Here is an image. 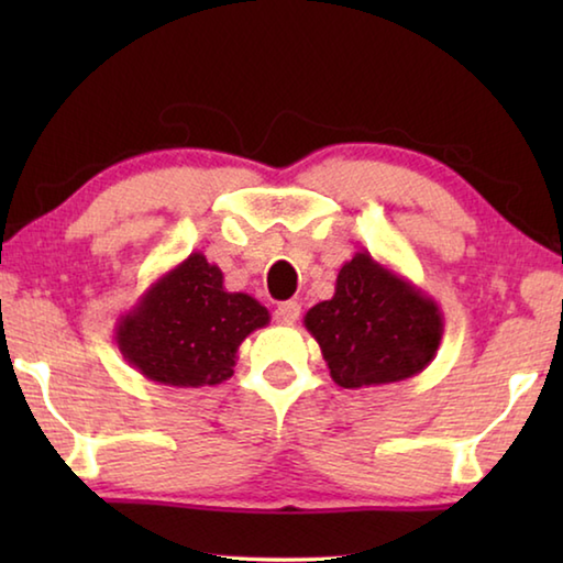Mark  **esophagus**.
<instances>
[{"label":"esophagus","instance_id":"obj_1","mask_svg":"<svg viewBox=\"0 0 563 563\" xmlns=\"http://www.w3.org/2000/svg\"><path fill=\"white\" fill-rule=\"evenodd\" d=\"M298 318H300V305L298 302L288 300V302H280L278 308H275V322H278V325H295Z\"/></svg>","mask_w":563,"mask_h":563}]
</instances>
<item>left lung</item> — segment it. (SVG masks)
Here are the masks:
<instances>
[{"mask_svg":"<svg viewBox=\"0 0 563 563\" xmlns=\"http://www.w3.org/2000/svg\"><path fill=\"white\" fill-rule=\"evenodd\" d=\"M302 322L318 340L330 377L345 389L419 375L444 332L434 298L365 251L342 265L335 295L305 312Z\"/></svg>","mask_w":563,"mask_h":563,"instance_id":"1","label":"left lung"}]
</instances>
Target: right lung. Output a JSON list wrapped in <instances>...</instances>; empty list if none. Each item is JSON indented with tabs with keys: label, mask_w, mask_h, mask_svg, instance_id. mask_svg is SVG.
<instances>
[{
	"label": "right lung",
	"mask_w": 563,
	"mask_h": 563,
	"mask_svg": "<svg viewBox=\"0 0 563 563\" xmlns=\"http://www.w3.org/2000/svg\"><path fill=\"white\" fill-rule=\"evenodd\" d=\"M268 322V308L228 292L221 268L190 253L119 316L117 345L151 383L203 387L231 377L241 342Z\"/></svg>",
	"instance_id": "add662e5"
}]
</instances>
